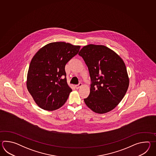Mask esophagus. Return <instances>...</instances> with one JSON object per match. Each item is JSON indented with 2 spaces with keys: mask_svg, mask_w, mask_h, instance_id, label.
<instances>
[{
  "mask_svg": "<svg viewBox=\"0 0 156 156\" xmlns=\"http://www.w3.org/2000/svg\"><path fill=\"white\" fill-rule=\"evenodd\" d=\"M82 85H83V83H80L78 85H75V87H76V89H79L81 86H82Z\"/></svg>",
  "mask_w": 156,
  "mask_h": 156,
  "instance_id": "34e87169",
  "label": "esophagus"
}]
</instances>
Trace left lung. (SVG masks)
<instances>
[{
    "label": "left lung",
    "instance_id": "8db88e82",
    "mask_svg": "<svg viewBox=\"0 0 156 156\" xmlns=\"http://www.w3.org/2000/svg\"><path fill=\"white\" fill-rule=\"evenodd\" d=\"M79 55L88 67L91 79L90 92L85 103L95 113L109 112L121 101L129 86L125 63L113 50L103 45H87Z\"/></svg>",
    "mask_w": 156,
    "mask_h": 156
}]
</instances>
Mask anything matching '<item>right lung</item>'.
<instances>
[{
  "mask_svg": "<svg viewBox=\"0 0 156 156\" xmlns=\"http://www.w3.org/2000/svg\"><path fill=\"white\" fill-rule=\"evenodd\" d=\"M80 46L57 42L47 44L33 56L27 75V87L41 108L52 111L66 101L72 89L66 81L65 65Z\"/></svg>",
  "mask_w": 156,
  "mask_h": 156,
  "instance_id": "right-lung-1",
  "label": "right lung"
}]
</instances>
